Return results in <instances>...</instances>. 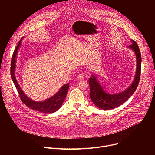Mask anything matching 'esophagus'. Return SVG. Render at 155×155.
<instances>
[{"label":"esophagus","mask_w":155,"mask_h":155,"mask_svg":"<svg viewBox=\"0 0 155 155\" xmlns=\"http://www.w3.org/2000/svg\"><path fill=\"white\" fill-rule=\"evenodd\" d=\"M84 76L83 75H78V77H77V79L78 80H84Z\"/></svg>","instance_id":"esophagus-1"}]
</instances>
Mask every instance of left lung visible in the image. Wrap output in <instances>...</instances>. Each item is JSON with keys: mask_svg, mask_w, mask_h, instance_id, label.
<instances>
[{"mask_svg": "<svg viewBox=\"0 0 155 155\" xmlns=\"http://www.w3.org/2000/svg\"><path fill=\"white\" fill-rule=\"evenodd\" d=\"M131 42L132 44L128 46L127 48L135 53L137 67L134 80L126 90L115 94L108 93L99 82L96 75L93 74H91L92 77L89 79L90 87V96L93 103L98 108L103 110L114 109L123 104L136 91L140 80L142 59L137 44L132 40H131Z\"/></svg>", "mask_w": 155, "mask_h": 155, "instance_id": "obj_1", "label": "left lung"}]
</instances>
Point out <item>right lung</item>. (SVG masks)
<instances>
[{
    "mask_svg": "<svg viewBox=\"0 0 155 155\" xmlns=\"http://www.w3.org/2000/svg\"><path fill=\"white\" fill-rule=\"evenodd\" d=\"M25 38H22L18 45L16 47V49L14 51L13 54V56L12 58L11 62V77L13 83L16 88V90L20 96V98L23 102L28 106L29 108H31L34 110H37L40 112L45 113V114H52L57 110H58L62 105V103L65 99L66 95H67L68 91L69 88V83L63 85L61 89L57 92L56 94L53 96L49 99L44 100L43 101H35L32 99H30L24 91L22 90L21 87H20L15 76V68H16V58L18 53V50L21 47L22 44L21 41Z\"/></svg>",
    "mask_w": 155,
    "mask_h": 155,
    "instance_id": "1",
    "label": "right lung"
}]
</instances>
